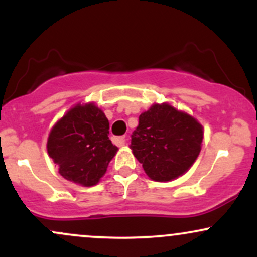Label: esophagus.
<instances>
[{
    "label": "esophagus",
    "mask_w": 257,
    "mask_h": 257,
    "mask_svg": "<svg viewBox=\"0 0 257 257\" xmlns=\"http://www.w3.org/2000/svg\"><path fill=\"white\" fill-rule=\"evenodd\" d=\"M113 143L118 146H124L126 144V138L125 137H118V138H113L112 139Z\"/></svg>",
    "instance_id": "1"
}]
</instances>
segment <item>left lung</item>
Returning a JSON list of instances; mask_svg holds the SVG:
<instances>
[{"mask_svg": "<svg viewBox=\"0 0 257 257\" xmlns=\"http://www.w3.org/2000/svg\"><path fill=\"white\" fill-rule=\"evenodd\" d=\"M203 141V126L194 117L168 102L153 104L139 116L131 149L153 181L178 179L192 167Z\"/></svg>", "mask_w": 257, "mask_h": 257, "instance_id": "obj_1", "label": "left lung"}]
</instances>
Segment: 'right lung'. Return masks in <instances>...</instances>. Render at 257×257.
<instances>
[{"label": "right lung", "mask_w": 257, "mask_h": 257, "mask_svg": "<svg viewBox=\"0 0 257 257\" xmlns=\"http://www.w3.org/2000/svg\"><path fill=\"white\" fill-rule=\"evenodd\" d=\"M108 128V119L94 102L75 105L53 125L47 151L64 179L84 187L98 184L118 151Z\"/></svg>", "instance_id": "add662e5"}]
</instances>
